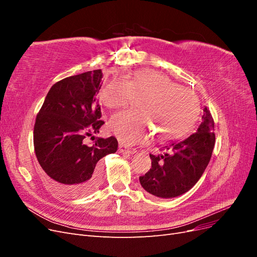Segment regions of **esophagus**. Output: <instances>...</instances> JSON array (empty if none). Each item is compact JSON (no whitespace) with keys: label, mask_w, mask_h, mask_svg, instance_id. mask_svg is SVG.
<instances>
[{"label":"esophagus","mask_w":257,"mask_h":257,"mask_svg":"<svg viewBox=\"0 0 257 257\" xmlns=\"http://www.w3.org/2000/svg\"><path fill=\"white\" fill-rule=\"evenodd\" d=\"M119 151L121 153H124V152H126V153H135L136 152L135 149H132V148H128V147H126L125 145H123V144L119 145Z\"/></svg>","instance_id":"obj_1"}]
</instances>
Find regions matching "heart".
Returning a JSON list of instances; mask_svg holds the SVG:
<instances>
[{"label": "heart", "mask_w": 257, "mask_h": 257, "mask_svg": "<svg viewBox=\"0 0 257 257\" xmlns=\"http://www.w3.org/2000/svg\"><path fill=\"white\" fill-rule=\"evenodd\" d=\"M135 95L142 109L114 113L108 126L126 145L145 143L152 133L151 123L163 141L184 134L195 122L199 98L193 90L179 85L164 74L141 69L130 78H113L100 91V99L111 109L126 106Z\"/></svg>", "instance_id": "1"}]
</instances>
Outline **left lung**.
Here are the masks:
<instances>
[{"label":"left lung","mask_w":257,"mask_h":257,"mask_svg":"<svg viewBox=\"0 0 257 257\" xmlns=\"http://www.w3.org/2000/svg\"><path fill=\"white\" fill-rule=\"evenodd\" d=\"M214 121L206 107L195 133L150 153L151 168L139 177L143 188L154 196L172 198L191 190L204 174L215 144Z\"/></svg>","instance_id":"1"}]
</instances>
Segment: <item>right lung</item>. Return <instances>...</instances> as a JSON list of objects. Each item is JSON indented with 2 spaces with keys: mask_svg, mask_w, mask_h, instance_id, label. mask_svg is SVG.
Listing matches in <instances>:
<instances>
[{
  "mask_svg": "<svg viewBox=\"0 0 257 257\" xmlns=\"http://www.w3.org/2000/svg\"><path fill=\"white\" fill-rule=\"evenodd\" d=\"M102 71L85 72L54 83L38 111L34 150L46 179L67 197H83L100 181L98 161L118 149L115 137L95 138L105 123L97 93ZM91 137L92 144L84 138Z\"/></svg>",
  "mask_w": 257,
  "mask_h": 257,
  "instance_id": "obj_1",
  "label": "right lung"
}]
</instances>
